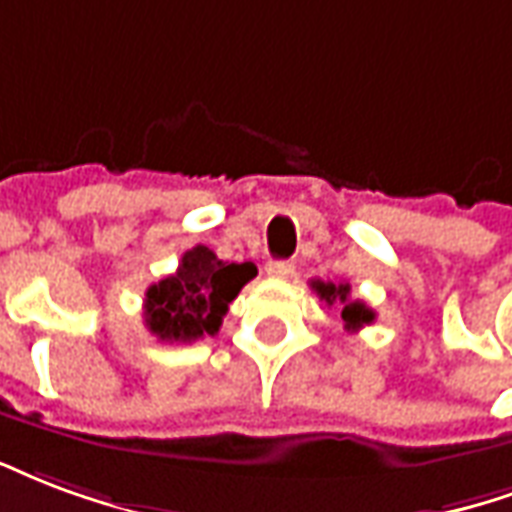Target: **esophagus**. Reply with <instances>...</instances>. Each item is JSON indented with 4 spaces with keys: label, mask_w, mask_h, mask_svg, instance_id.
Listing matches in <instances>:
<instances>
[{
    "label": "esophagus",
    "mask_w": 512,
    "mask_h": 512,
    "mask_svg": "<svg viewBox=\"0 0 512 512\" xmlns=\"http://www.w3.org/2000/svg\"><path fill=\"white\" fill-rule=\"evenodd\" d=\"M297 267H294V261H270L267 264V275L272 278H292Z\"/></svg>",
    "instance_id": "obj_1"
}]
</instances>
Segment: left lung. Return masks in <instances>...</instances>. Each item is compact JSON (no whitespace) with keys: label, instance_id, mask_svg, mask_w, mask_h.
Wrapping results in <instances>:
<instances>
[{"label":"left lung","instance_id":"8db88e82","mask_svg":"<svg viewBox=\"0 0 512 512\" xmlns=\"http://www.w3.org/2000/svg\"><path fill=\"white\" fill-rule=\"evenodd\" d=\"M313 289L316 294L322 297L327 305L333 302H341V319L346 324V330H360L365 324L374 322L376 313L360 300H352V286L349 283H324V281H313Z\"/></svg>","mask_w":512,"mask_h":512}]
</instances>
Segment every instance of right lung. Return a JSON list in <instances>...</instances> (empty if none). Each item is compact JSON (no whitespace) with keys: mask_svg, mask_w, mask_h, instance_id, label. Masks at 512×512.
Segmentation results:
<instances>
[{"mask_svg":"<svg viewBox=\"0 0 512 512\" xmlns=\"http://www.w3.org/2000/svg\"><path fill=\"white\" fill-rule=\"evenodd\" d=\"M256 278V264L220 261L207 245L182 253L177 272L152 283L144 297L149 333L160 341L190 343L215 335L229 311V302Z\"/></svg>","mask_w":512,"mask_h":512,"instance_id":"1","label":"right lung"}]
</instances>
